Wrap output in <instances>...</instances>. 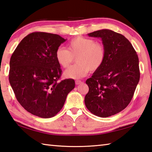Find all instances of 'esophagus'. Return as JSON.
Instances as JSON below:
<instances>
[{"label":"esophagus","instance_id":"34e87169","mask_svg":"<svg viewBox=\"0 0 152 152\" xmlns=\"http://www.w3.org/2000/svg\"><path fill=\"white\" fill-rule=\"evenodd\" d=\"M82 83H83V82H82L81 80H76L75 81V84H76V85H79V84H81Z\"/></svg>","mask_w":152,"mask_h":152}]
</instances>
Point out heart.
<instances>
[{
  "label": "heart",
  "instance_id": "1",
  "mask_svg": "<svg viewBox=\"0 0 152 152\" xmlns=\"http://www.w3.org/2000/svg\"><path fill=\"white\" fill-rule=\"evenodd\" d=\"M76 56L77 63L64 71L66 77L77 79L89 71H98L105 61L106 50L103 44L92 39L78 36L67 44V50L58 47L55 52L57 63L63 68H68Z\"/></svg>",
  "mask_w": 152,
  "mask_h": 152
}]
</instances>
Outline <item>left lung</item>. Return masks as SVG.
Instances as JSON below:
<instances>
[{
	"label": "left lung",
	"mask_w": 152,
	"mask_h": 152,
	"mask_svg": "<svg viewBox=\"0 0 152 152\" xmlns=\"http://www.w3.org/2000/svg\"><path fill=\"white\" fill-rule=\"evenodd\" d=\"M88 35L102 39L106 59L86 80L89 91L85 104L92 114L108 117L124 110L132 99L140 78L138 56L122 34L105 29Z\"/></svg>",
	"instance_id": "obj_1"
}]
</instances>
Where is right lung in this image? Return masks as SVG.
I'll list each match as a JSON object with an SVG mask.
<instances>
[{"label":"right lung","mask_w":152,"mask_h":152,"mask_svg":"<svg viewBox=\"0 0 152 152\" xmlns=\"http://www.w3.org/2000/svg\"><path fill=\"white\" fill-rule=\"evenodd\" d=\"M66 40L57 34L34 32L20 42L11 57L10 84L20 104L34 115L53 117L75 88L72 79L58 81L62 70L55 52Z\"/></svg>","instance_id":"add662e5"}]
</instances>
